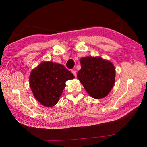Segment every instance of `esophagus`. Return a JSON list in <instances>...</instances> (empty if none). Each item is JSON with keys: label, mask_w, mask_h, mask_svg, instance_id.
Instances as JSON below:
<instances>
[{"label": "esophagus", "mask_w": 147, "mask_h": 147, "mask_svg": "<svg viewBox=\"0 0 147 147\" xmlns=\"http://www.w3.org/2000/svg\"><path fill=\"white\" fill-rule=\"evenodd\" d=\"M71 73L74 74V76L76 77V71H74V70H71Z\"/></svg>", "instance_id": "1"}]
</instances>
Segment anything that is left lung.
I'll return each instance as SVG.
<instances>
[{
	"mask_svg": "<svg viewBox=\"0 0 147 147\" xmlns=\"http://www.w3.org/2000/svg\"><path fill=\"white\" fill-rule=\"evenodd\" d=\"M81 69L77 78L91 97H105L113 88L115 69L110 61L98 56H86L80 59Z\"/></svg>",
	"mask_w": 147,
	"mask_h": 147,
	"instance_id": "1",
	"label": "left lung"
}]
</instances>
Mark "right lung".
Returning a JSON list of instances; mask_svg holds the SVG:
<instances>
[{
  "mask_svg": "<svg viewBox=\"0 0 147 147\" xmlns=\"http://www.w3.org/2000/svg\"><path fill=\"white\" fill-rule=\"evenodd\" d=\"M74 78L63 65L43 61L31 71L29 84L36 100L42 105L52 107L59 101L66 81Z\"/></svg>",
  "mask_w": 147,
  "mask_h": 147,
  "instance_id": "right-lung-1",
  "label": "right lung"
}]
</instances>
